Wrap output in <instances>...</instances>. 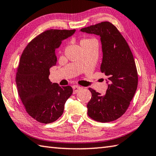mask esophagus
Here are the masks:
<instances>
[{
    "instance_id": "1",
    "label": "esophagus",
    "mask_w": 156,
    "mask_h": 156,
    "mask_svg": "<svg viewBox=\"0 0 156 156\" xmlns=\"http://www.w3.org/2000/svg\"><path fill=\"white\" fill-rule=\"evenodd\" d=\"M73 93L74 94H77L79 90H81L82 89V87L79 86H76V85H75V86H73Z\"/></svg>"
}]
</instances>
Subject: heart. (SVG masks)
<instances>
[{
	"label": "heart",
	"mask_w": 156,
	"mask_h": 156,
	"mask_svg": "<svg viewBox=\"0 0 156 156\" xmlns=\"http://www.w3.org/2000/svg\"><path fill=\"white\" fill-rule=\"evenodd\" d=\"M93 40H94V39H82V40L81 41L80 44H81V45H84V44H86V43H89V42H90V41H93Z\"/></svg>",
	"instance_id": "1"
}]
</instances>
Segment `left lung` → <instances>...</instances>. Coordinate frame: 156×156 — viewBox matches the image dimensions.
<instances>
[{"label": "left lung", "mask_w": 156, "mask_h": 156, "mask_svg": "<svg viewBox=\"0 0 156 156\" xmlns=\"http://www.w3.org/2000/svg\"><path fill=\"white\" fill-rule=\"evenodd\" d=\"M80 31L101 38V70L107 76L105 96L89 88L92 98L87 105V114L97 122L114 121L128 109L137 89L138 74L133 53L121 33L110 22L97 23Z\"/></svg>", "instance_id": "8db88e82"}]
</instances>
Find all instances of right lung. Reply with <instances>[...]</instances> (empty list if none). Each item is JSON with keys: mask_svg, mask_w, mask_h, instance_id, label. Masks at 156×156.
Masks as SVG:
<instances>
[{"mask_svg": "<svg viewBox=\"0 0 156 156\" xmlns=\"http://www.w3.org/2000/svg\"><path fill=\"white\" fill-rule=\"evenodd\" d=\"M75 30H46L28 44L20 60L16 74L18 94L27 113L43 124L57 120L73 88L60 86L49 79V69L56 64L55 49Z\"/></svg>", "mask_w": 156, "mask_h": 156, "instance_id": "1", "label": "right lung"}]
</instances>
